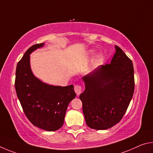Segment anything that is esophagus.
Segmentation results:
<instances>
[{
  "label": "esophagus",
  "mask_w": 153,
  "mask_h": 153,
  "mask_svg": "<svg viewBox=\"0 0 153 153\" xmlns=\"http://www.w3.org/2000/svg\"><path fill=\"white\" fill-rule=\"evenodd\" d=\"M81 91H82V88L81 86H79V85H76V86L74 87V91L76 93L77 95H79L81 94Z\"/></svg>",
  "instance_id": "1"
}]
</instances>
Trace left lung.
Returning a JSON list of instances; mask_svg holds the SVG:
<instances>
[{"mask_svg": "<svg viewBox=\"0 0 153 153\" xmlns=\"http://www.w3.org/2000/svg\"><path fill=\"white\" fill-rule=\"evenodd\" d=\"M110 64L101 65L82 78L85 89L79 96L89 128L107 130L125 114L134 91L132 60L117 45Z\"/></svg>", "mask_w": 153, "mask_h": 153, "instance_id": "1", "label": "left lung"}]
</instances>
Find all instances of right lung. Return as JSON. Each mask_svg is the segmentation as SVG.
Instances as JSON below:
<instances>
[{
    "mask_svg": "<svg viewBox=\"0 0 153 153\" xmlns=\"http://www.w3.org/2000/svg\"><path fill=\"white\" fill-rule=\"evenodd\" d=\"M44 44L32 45L24 53L17 65L15 86L24 113L31 124L52 132L62 126L67 108L76 93L72 85L54 86L35 76L30 66V54Z\"/></svg>",
    "mask_w": 153,
    "mask_h": 153,
    "instance_id": "obj_1",
    "label": "right lung"
}]
</instances>
